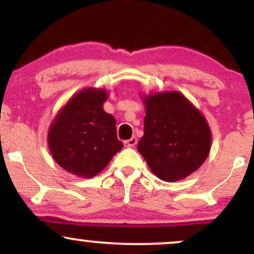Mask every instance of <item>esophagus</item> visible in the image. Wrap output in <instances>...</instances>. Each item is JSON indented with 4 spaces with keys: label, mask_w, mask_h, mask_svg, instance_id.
Instances as JSON below:
<instances>
[{
    "label": "esophagus",
    "mask_w": 254,
    "mask_h": 254,
    "mask_svg": "<svg viewBox=\"0 0 254 254\" xmlns=\"http://www.w3.org/2000/svg\"><path fill=\"white\" fill-rule=\"evenodd\" d=\"M136 143H137V137L135 136H132L130 139H127V141L124 142V144L127 145V147H135Z\"/></svg>",
    "instance_id": "obj_1"
}]
</instances>
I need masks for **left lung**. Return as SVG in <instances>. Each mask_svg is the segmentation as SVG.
I'll return each instance as SVG.
<instances>
[{
  "label": "left lung",
  "mask_w": 254,
  "mask_h": 254,
  "mask_svg": "<svg viewBox=\"0 0 254 254\" xmlns=\"http://www.w3.org/2000/svg\"><path fill=\"white\" fill-rule=\"evenodd\" d=\"M144 135L137 149L157 178L177 182L197 171L209 155L211 131L202 113L182 93L143 98Z\"/></svg>",
  "instance_id": "1"
}]
</instances>
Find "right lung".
Instances as JSON below:
<instances>
[{"label": "right lung", "mask_w": 254, "mask_h": 254, "mask_svg": "<svg viewBox=\"0 0 254 254\" xmlns=\"http://www.w3.org/2000/svg\"><path fill=\"white\" fill-rule=\"evenodd\" d=\"M105 89L84 88L68 101L52 122L48 143L61 167L81 178H92L123 148L116 119L104 111Z\"/></svg>", "instance_id": "obj_1"}]
</instances>
